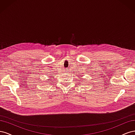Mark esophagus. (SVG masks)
Instances as JSON below:
<instances>
[{
  "mask_svg": "<svg viewBox=\"0 0 135 135\" xmlns=\"http://www.w3.org/2000/svg\"><path fill=\"white\" fill-rule=\"evenodd\" d=\"M65 73H68L69 72V70H68V69H65V71H64Z\"/></svg>",
  "mask_w": 135,
  "mask_h": 135,
  "instance_id": "esophagus-1",
  "label": "esophagus"
}]
</instances>
